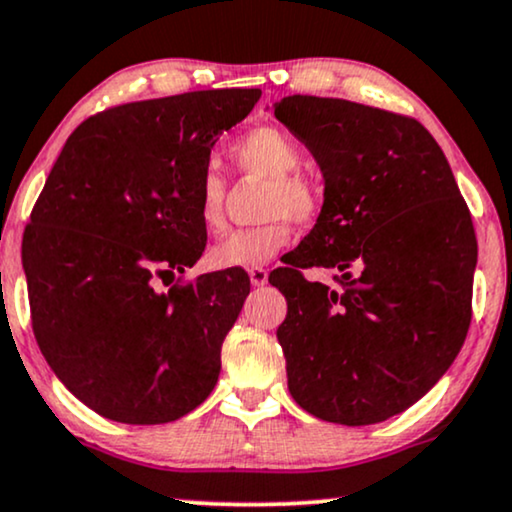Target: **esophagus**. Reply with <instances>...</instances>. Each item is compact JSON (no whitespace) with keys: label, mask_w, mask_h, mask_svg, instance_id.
I'll return each mask as SVG.
<instances>
[{"label":"esophagus","mask_w":512,"mask_h":512,"mask_svg":"<svg viewBox=\"0 0 512 512\" xmlns=\"http://www.w3.org/2000/svg\"><path fill=\"white\" fill-rule=\"evenodd\" d=\"M248 276H250V283L255 288H262L264 283H267V278H269V271L264 269V267H250L248 269Z\"/></svg>","instance_id":"34e87169"}]
</instances>
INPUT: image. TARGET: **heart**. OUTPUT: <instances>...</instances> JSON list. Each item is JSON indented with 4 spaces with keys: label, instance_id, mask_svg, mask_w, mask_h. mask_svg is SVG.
Returning a JSON list of instances; mask_svg holds the SVG:
<instances>
[{
    "label": "heart",
    "instance_id": "heart-1",
    "mask_svg": "<svg viewBox=\"0 0 512 512\" xmlns=\"http://www.w3.org/2000/svg\"><path fill=\"white\" fill-rule=\"evenodd\" d=\"M231 160L238 170L257 179H267L262 217L267 222L241 229L212 245L210 262L215 267H262L290 243V222L307 224L319 212V191L304 174L297 172L302 151L297 141L281 127H255L231 146ZM224 179L205 172L198 189V219L208 234L224 229Z\"/></svg>",
    "mask_w": 512,
    "mask_h": 512
}]
</instances>
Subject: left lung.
<instances>
[{
    "instance_id": "8db88e82",
    "label": "left lung",
    "mask_w": 512,
    "mask_h": 512,
    "mask_svg": "<svg viewBox=\"0 0 512 512\" xmlns=\"http://www.w3.org/2000/svg\"><path fill=\"white\" fill-rule=\"evenodd\" d=\"M274 115L323 177L314 229L269 278L288 302L276 331L288 390L328 423H383L461 352L477 264L470 212L416 120L319 96H286ZM307 266L335 268L343 290L307 282L296 271Z\"/></svg>"
}]
</instances>
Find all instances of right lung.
<instances>
[{"label": "right lung", "mask_w": 512, "mask_h": 512, "mask_svg": "<svg viewBox=\"0 0 512 512\" xmlns=\"http://www.w3.org/2000/svg\"><path fill=\"white\" fill-rule=\"evenodd\" d=\"M260 96L210 89L111 108L84 120L51 167L23 236L32 331L56 378L103 418L170 423L215 390L248 274L160 283L203 255L210 151Z\"/></svg>", "instance_id": "right-lung-1"}]
</instances>
